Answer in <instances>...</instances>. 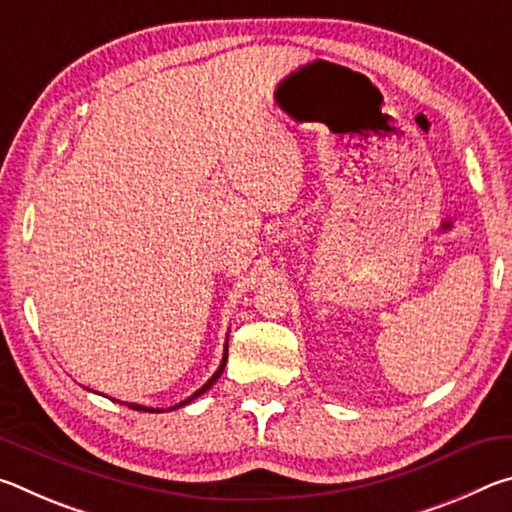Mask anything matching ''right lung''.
Wrapping results in <instances>:
<instances>
[{"label":"right lung","instance_id":"1","mask_svg":"<svg viewBox=\"0 0 512 512\" xmlns=\"http://www.w3.org/2000/svg\"><path fill=\"white\" fill-rule=\"evenodd\" d=\"M225 361H228V345H225V350H223V361H221V366H219V370H216L214 372V375L210 377V379H207L205 381V384L201 386V388H198V391L194 393V395H189L187 397V400H183V402H178L176 406H171V409L169 411H176V409H180V406H185V404H189V402H194L196 400V397H201L205 391H210V388L216 384V379H219L221 377V372H223V368H225ZM117 402V400H115ZM128 406H131V409H135V411H149V413H162V409H151V406H142V404H128Z\"/></svg>","mask_w":512,"mask_h":512}]
</instances>
